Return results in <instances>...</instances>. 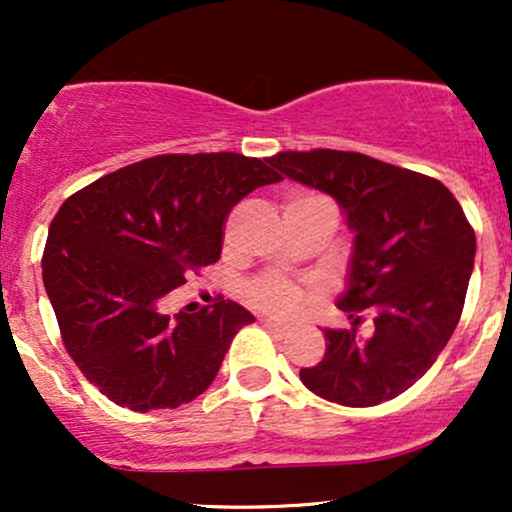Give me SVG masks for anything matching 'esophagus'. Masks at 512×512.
<instances>
[{
    "label": "esophagus",
    "mask_w": 512,
    "mask_h": 512,
    "mask_svg": "<svg viewBox=\"0 0 512 512\" xmlns=\"http://www.w3.org/2000/svg\"><path fill=\"white\" fill-rule=\"evenodd\" d=\"M262 325L276 334H286L291 330L289 325H284V322H279V320H272V317H262Z\"/></svg>",
    "instance_id": "esophagus-1"
}]
</instances>
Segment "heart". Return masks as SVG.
Returning <instances> with one entry per match:
<instances>
[{
    "instance_id": "heart-1",
    "label": "heart",
    "mask_w": 512,
    "mask_h": 512,
    "mask_svg": "<svg viewBox=\"0 0 512 512\" xmlns=\"http://www.w3.org/2000/svg\"><path fill=\"white\" fill-rule=\"evenodd\" d=\"M248 298L257 308L269 310L276 315H293L296 310H301L305 301L303 286L293 284L289 279H281V276H262L248 284Z\"/></svg>"
}]
</instances>
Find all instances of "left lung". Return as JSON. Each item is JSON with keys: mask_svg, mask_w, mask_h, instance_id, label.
Listing matches in <instances>:
<instances>
[{"mask_svg": "<svg viewBox=\"0 0 512 512\" xmlns=\"http://www.w3.org/2000/svg\"><path fill=\"white\" fill-rule=\"evenodd\" d=\"M269 163L289 180L337 199L354 231L339 310L351 330H325V356L301 368L317 397L373 407L409 390L460 322L477 238L440 180L356 151H284ZM370 307L376 330L358 338L357 313Z\"/></svg>", "mask_w": 512, "mask_h": 512, "instance_id": "1", "label": "left lung"}]
</instances>
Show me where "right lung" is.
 <instances>
[{
    "mask_svg": "<svg viewBox=\"0 0 512 512\" xmlns=\"http://www.w3.org/2000/svg\"><path fill=\"white\" fill-rule=\"evenodd\" d=\"M269 158L166 154L103 175L62 204L43 255L45 291L69 356L110 402L175 409L214 383L250 310L219 301L166 315L185 274L221 255L223 221L262 185Z\"/></svg>",
    "mask_w": 512,
    "mask_h": 512,
    "instance_id": "right-lung-1",
    "label": "right lung"
}]
</instances>
